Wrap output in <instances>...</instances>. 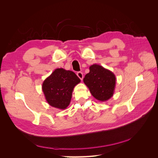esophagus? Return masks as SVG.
I'll list each match as a JSON object with an SVG mask.
<instances>
[{"mask_svg": "<svg viewBox=\"0 0 158 158\" xmlns=\"http://www.w3.org/2000/svg\"><path fill=\"white\" fill-rule=\"evenodd\" d=\"M77 76H78V78H79L81 80H83L84 75H83L82 73H81V72H78V73H77Z\"/></svg>", "mask_w": 158, "mask_h": 158, "instance_id": "esophagus-1", "label": "esophagus"}]
</instances>
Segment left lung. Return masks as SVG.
I'll return each mask as SVG.
<instances>
[{"label": "left lung", "mask_w": 158, "mask_h": 158, "mask_svg": "<svg viewBox=\"0 0 158 158\" xmlns=\"http://www.w3.org/2000/svg\"><path fill=\"white\" fill-rule=\"evenodd\" d=\"M84 83L90 93L99 102H106L114 94L116 77L111 70L94 64L89 66V73L85 76Z\"/></svg>", "instance_id": "obj_1"}]
</instances>
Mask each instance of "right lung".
<instances>
[{
    "mask_svg": "<svg viewBox=\"0 0 158 158\" xmlns=\"http://www.w3.org/2000/svg\"><path fill=\"white\" fill-rule=\"evenodd\" d=\"M80 80L73 71L56 69L43 82L42 90L51 106L65 109L70 103L74 88Z\"/></svg>",
    "mask_w": 158,
    "mask_h": 158,
    "instance_id": "right-lung-1",
    "label": "right lung"
}]
</instances>
